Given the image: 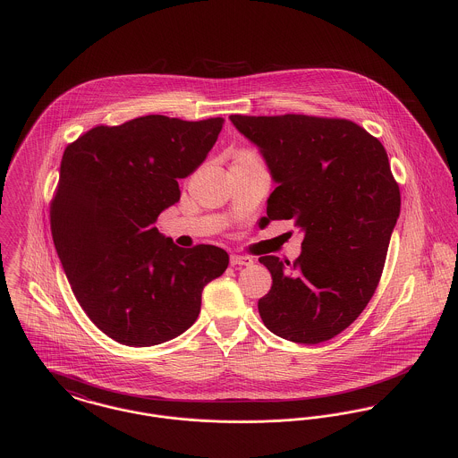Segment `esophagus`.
<instances>
[{
    "instance_id": "esophagus-1",
    "label": "esophagus",
    "mask_w": 458,
    "mask_h": 458,
    "mask_svg": "<svg viewBox=\"0 0 458 458\" xmlns=\"http://www.w3.org/2000/svg\"><path fill=\"white\" fill-rule=\"evenodd\" d=\"M250 264H254V259L249 256H238V254L231 256V266H250Z\"/></svg>"
}]
</instances>
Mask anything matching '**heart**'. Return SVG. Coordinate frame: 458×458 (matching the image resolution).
<instances>
[{
	"label": "heart",
	"instance_id": "1",
	"mask_svg": "<svg viewBox=\"0 0 458 458\" xmlns=\"http://www.w3.org/2000/svg\"><path fill=\"white\" fill-rule=\"evenodd\" d=\"M238 158H256V160H259L252 151H243V153H240Z\"/></svg>",
	"mask_w": 458,
	"mask_h": 458
}]
</instances>
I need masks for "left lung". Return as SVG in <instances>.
I'll list each match as a JSON object with an SVG mask.
<instances>
[{"label":"left lung","instance_id":"1","mask_svg":"<svg viewBox=\"0 0 458 458\" xmlns=\"http://www.w3.org/2000/svg\"><path fill=\"white\" fill-rule=\"evenodd\" d=\"M229 120L254 142L276 189L262 225L294 220L296 261L262 256L273 278L258 303L264 327L319 344L344 331L374 296L400 215V191L379 139L340 118L305 114Z\"/></svg>","mask_w":458,"mask_h":458}]
</instances>
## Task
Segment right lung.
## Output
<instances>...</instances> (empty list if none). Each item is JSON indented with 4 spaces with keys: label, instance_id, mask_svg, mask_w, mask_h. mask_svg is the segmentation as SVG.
I'll return each mask as SVG.
<instances>
[{
    "label": "right lung",
    "instance_id": "1",
    "mask_svg": "<svg viewBox=\"0 0 458 458\" xmlns=\"http://www.w3.org/2000/svg\"><path fill=\"white\" fill-rule=\"evenodd\" d=\"M222 125L149 114L66 146L51 202L55 247L82 310L120 344L148 347L187 331L204 285L229 264L224 249H182L153 227Z\"/></svg>",
    "mask_w": 458,
    "mask_h": 458
}]
</instances>
